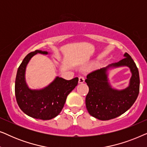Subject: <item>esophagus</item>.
I'll use <instances>...</instances> for the list:
<instances>
[{
  "label": "esophagus",
  "instance_id": "obj_1",
  "mask_svg": "<svg viewBox=\"0 0 147 147\" xmlns=\"http://www.w3.org/2000/svg\"><path fill=\"white\" fill-rule=\"evenodd\" d=\"M84 80H85V79H84V78L83 77V76H79V83L80 84L84 83Z\"/></svg>",
  "mask_w": 147,
  "mask_h": 147
}]
</instances>
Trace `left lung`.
Instances as JSON below:
<instances>
[{"label":"left lung","instance_id":"obj_1","mask_svg":"<svg viewBox=\"0 0 147 147\" xmlns=\"http://www.w3.org/2000/svg\"><path fill=\"white\" fill-rule=\"evenodd\" d=\"M124 59L90 73L85 82L89 87L86 106L90 115L101 120H108L124 114L133 105L139 94L140 78L138 68L127 53ZM126 66L132 74L129 85L123 90L114 89L108 80V70Z\"/></svg>","mask_w":147,"mask_h":147}]
</instances>
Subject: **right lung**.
<instances>
[{"mask_svg":"<svg viewBox=\"0 0 147 147\" xmlns=\"http://www.w3.org/2000/svg\"><path fill=\"white\" fill-rule=\"evenodd\" d=\"M37 53L49 54L47 51L36 50L24 58L16 76L15 96L19 108L27 115L36 119L50 120L61 112L68 94L78 85V78L66 80L57 76L44 88L31 89L25 80L26 67L31 58Z\"/></svg>","mask_w":147,"mask_h":147,"instance_id":"obj_1","label":"right lung"}]
</instances>
